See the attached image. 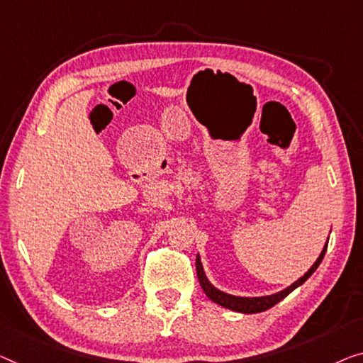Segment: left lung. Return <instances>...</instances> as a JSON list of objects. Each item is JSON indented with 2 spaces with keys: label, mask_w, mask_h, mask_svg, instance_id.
I'll return each mask as SVG.
<instances>
[{
  "label": "left lung",
  "mask_w": 363,
  "mask_h": 363,
  "mask_svg": "<svg viewBox=\"0 0 363 363\" xmlns=\"http://www.w3.org/2000/svg\"><path fill=\"white\" fill-rule=\"evenodd\" d=\"M329 240V238H328ZM328 250V241L326 245H324L323 251L318 259L315 261V264L306 270L305 274L301 275L298 280H295L294 284L286 286V289L277 291V294H272V295H264V296H236V295H230L226 294V291H221L216 289V286L210 282L207 279V275H205V270L202 266V261H200V256L197 254L196 257V269H197V277H199V282L200 286H202V290L205 291V295L208 296L210 300L216 305L223 306V308H228L231 311H238V313H246V315H252V313H261V311H266L269 308H272L274 305H277L280 300H284L286 295L291 294L295 289H298L300 285H303L306 282L308 279L311 277V274L315 272V270L320 267V264L323 261L324 254H326Z\"/></svg>",
  "instance_id": "left-lung-1"
}]
</instances>
